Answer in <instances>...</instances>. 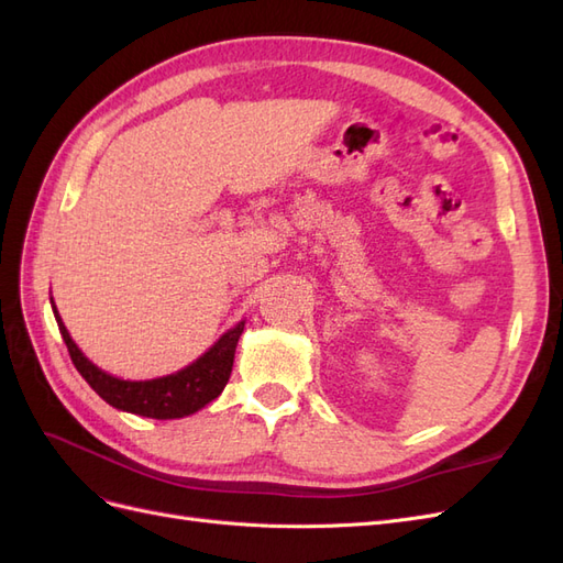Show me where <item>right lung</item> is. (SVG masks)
I'll return each mask as SVG.
<instances>
[{"label": "right lung", "mask_w": 563, "mask_h": 563, "mask_svg": "<svg viewBox=\"0 0 563 563\" xmlns=\"http://www.w3.org/2000/svg\"><path fill=\"white\" fill-rule=\"evenodd\" d=\"M51 305H54V300H51ZM54 314L75 368L93 387L96 395L119 408V411L157 420L192 416L225 389L234 364V350L244 331V321H240L234 329L220 335L218 343L209 347V352H203L197 362L172 373V376L152 380H122L98 368L81 354L70 333H67L63 319L58 317L56 305Z\"/></svg>", "instance_id": "1"}]
</instances>
